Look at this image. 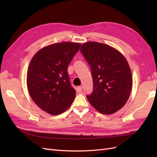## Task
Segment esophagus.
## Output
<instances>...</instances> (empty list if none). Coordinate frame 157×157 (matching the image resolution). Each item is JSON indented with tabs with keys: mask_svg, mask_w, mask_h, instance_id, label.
<instances>
[{
	"mask_svg": "<svg viewBox=\"0 0 157 157\" xmlns=\"http://www.w3.org/2000/svg\"><path fill=\"white\" fill-rule=\"evenodd\" d=\"M82 90V86H78L77 87V91L78 92H81Z\"/></svg>",
	"mask_w": 157,
	"mask_h": 157,
	"instance_id": "obj_1",
	"label": "esophagus"
}]
</instances>
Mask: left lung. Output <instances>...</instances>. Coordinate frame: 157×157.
Masks as SVG:
<instances>
[{
  "label": "left lung",
  "mask_w": 157,
  "mask_h": 157,
  "mask_svg": "<svg viewBox=\"0 0 157 157\" xmlns=\"http://www.w3.org/2000/svg\"><path fill=\"white\" fill-rule=\"evenodd\" d=\"M80 52L91 69L94 89L86 96L99 113L111 115L124 106L132 86V73L126 58L113 47L96 42L84 43Z\"/></svg>",
  "instance_id": "8db88e82"
}]
</instances>
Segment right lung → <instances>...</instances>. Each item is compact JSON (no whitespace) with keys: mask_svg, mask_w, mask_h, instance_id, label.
<instances>
[{"mask_svg":"<svg viewBox=\"0 0 157 157\" xmlns=\"http://www.w3.org/2000/svg\"><path fill=\"white\" fill-rule=\"evenodd\" d=\"M81 44L63 42L46 46L33 57L27 75L32 99L43 110L58 115L71 105L76 91L69 77V64Z\"/></svg>","mask_w":157,"mask_h":157,"instance_id":"add662e5","label":"right lung"}]
</instances>
